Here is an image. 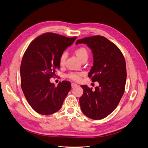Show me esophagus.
<instances>
[{
  "label": "esophagus",
  "mask_w": 148,
  "mask_h": 148,
  "mask_svg": "<svg viewBox=\"0 0 148 148\" xmlns=\"http://www.w3.org/2000/svg\"><path fill=\"white\" fill-rule=\"evenodd\" d=\"M77 86V85L76 84H74V83H72V84H71V86H72L73 88H75V87Z\"/></svg>",
  "instance_id": "obj_1"
}]
</instances>
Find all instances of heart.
Returning <instances> with one entry per match:
<instances>
[{"mask_svg":"<svg viewBox=\"0 0 148 148\" xmlns=\"http://www.w3.org/2000/svg\"><path fill=\"white\" fill-rule=\"evenodd\" d=\"M75 53L76 56H77L78 58H80L82 61L84 58H88V52L87 51L86 49L84 47H81L76 49ZM66 58H67L66 52H62V54L60 55V58H59V64L61 66H63L65 63ZM82 75H83L82 73L71 72L67 75V77L73 80L78 81L80 79L81 76Z\"/></svg>","mask_w":148,"mask_h":148,"instance_id":"heart-1","label":"heart"}]
</instances>
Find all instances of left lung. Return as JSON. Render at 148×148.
<instances>
[{
    "label": "left lung",
    "mask_w": 148,
    "mask_h": 148,
    "mask_svg": "<svg viewBox=\"0 0 148 148\" xmlns=\"http://www.w3.org/2000/svg\"><path fill=\"white\" fill-rule=\"evenodd\" d=\"M86 44L93 54V66L88 74L95 90L81 85L84 93L80 98L81 110L92 119L109 115L119 104L125 90L126 64L120 49L104 36L96 35L78 40L75 44Z\"/></svg>",
    "instance_id": "1"
}]
</instances>
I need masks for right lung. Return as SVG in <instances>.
I'll use <instances>...</instances> for the list:
<instances>
[{
    "mask_svg": "<svg viewBox=\"0 0 148 148\" xmlns=\"http://www.w3.org/2000/svg\"><path fill=\"white\" fill-rule=\"evenodd\" d=\"M76 38L47 32L33 40L24 52L20 68L21 88L36 112L49 115L61 108L71 83L64 80L56 86L49 79L60 67V55Z\"/></svg>",
    "mask_w": 148,
    "mask_h": 148,
    "instance_id": "right-lung-1",
    "label": "right lung"
}]
</instances>
